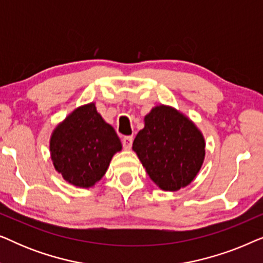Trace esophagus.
I'll return each mask as SVG.
<instances>
[{
  "label": "esophagus",
  "mask_w": 263,
  "mask_h": 263,
  "mask_svg": "<svg viewBox=\"0 0 263 263\" xmlns=\"http://www.w3.org/2000/svg\"><path fill=\"white\" fill-rule=\"evenodd\" d=\"M122 143H123V147L125 149H130V147L133 145V136H124L122 139Z\"/></svg>",
  "instance_id": "1"
}]
</instances>
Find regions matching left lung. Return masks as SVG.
Segmentation results:
<instances>
[{"label": "left lung", "mask_w": 263, "mask_h": 263, "mask_svg": "<svg viewBox=\"0 0 263 263\" xmlns=\"http://www.w3.org/2000/svg\"><path fill=\"white\" fill-rule=\"evenodd\" d=\"M206 142L196 124L168 105L154 106L145 116L133 151L149 178L165 192L189 185L204 160Z\"/></svg>", "instance_id": "1"}]
</instances>
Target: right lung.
<instances>
[{
    "label": "right lung",
    "instance_id": "1",
    "mask_svg": "<svg viewBox=\"0 0 263 263\" xmlns=\"http://www.w3.org/2000/svg\"><path fill=\"white\" fill-rule=\"evenodd\" d=\"M121 149L120 138L103 120L95 103L77 107L53 129L50 138L55 170L79 188H91L99 182Z\"/></svg>",
    "mask_w": 263,
    "mask_h": 263
}]
</instances>
